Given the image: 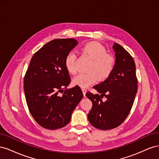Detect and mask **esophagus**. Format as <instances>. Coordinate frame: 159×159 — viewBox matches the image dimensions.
Instances as JSON below:
<instances>
[{
  "label": "esophagus",
  "mask_w": 159,
  "mask_h": 159,
  "mask_svg": "<svg viewBox=\"0 0 159 159\" xmlns=\"http://www.w3.org/2000/svg\"><path fill=\"white\" fill-rule=\"evenodd\" d=\"M81 90H82L84 95L85 96V93H86V91H87V90H86V89H85V88H81Z\"/></svg>",
  "instance_id": "obj_1"
}]
</instances>
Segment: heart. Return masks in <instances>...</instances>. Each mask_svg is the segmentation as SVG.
<instances>
[{
	"label": "heart",
	"instance_id": "heart-1",
	"mask_svg": "<svg viewBox=\"0 0 159 159\" xmlns=\"http://www.w3.org/2000/svg\"><path fill=\"white\" fill-rule=\"evenodd\" d=\"M81 54L91 60L87 74H80L72 80L73 84L81 88H87L95 83L98 78L106 79L113 70L115 60L107 54L106 49L97 42H91L84 44L80 48ZM64 65L70 74H75L78 71L76 65V55L73 52L66 55Z\"/></svg>",
	"mask_w": 159,
	"mask_h": 159
}]
</instances>
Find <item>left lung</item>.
Wrapping results in <instances>:
<instances>
[{"instance_id":"left-lung-1","label":"left lung","mask_w":159,"mask_h":159,"mask_svg":"<svg viewBox=\"0 0 159 159\" xmlns=\"http://www.w3.org/2000/svg\"><path fill=\"white\" fill-rule=\"evenodd\" d=\"M113 48L116 58L113 71L104 81L93 86L99 94L86 93L93 103L88 115L89 121L94 127L102 130L116 128L125 120L137 92L133 58L117 43H114ZM103 97L107 98L104 102Z\"/></svg>"}]
</instances>
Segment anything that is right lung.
I'll list each match as a JSON object with an SVG mask.
<instances>
[{"instance_id":"right-lung-1","label":"right lung","mask_w":159,"mask_h":159,"mask_svg":"<svg viewBox=\"0 0 159 159\" xmlns=\"http://www.w3.org/2000/svg\"><path fill=\"white\" fill-rule=\"evenodd\" d=\"M78 44L74 38L48 42L34 54L26 71L24 91L28 107L35 121L45 129L55 130L68 125L83 98L79 86L66 89L70 77L65 57ZM64 88V93L60 96Z\"/></svg>"}]
</instances>
